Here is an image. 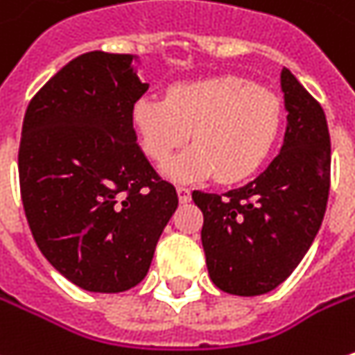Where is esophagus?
<instances>
[{
	"mask_svg": "<svg viewBox=\"0 0 355 355\" xmlns=\"http://www.w3.org/2000/svg\"><path fill=\"white\" fill-rule=\"evenodd\" d=\"M177 194H178V200H180L182 205L191 200V191H189L187 187H177Z\"/></svg>",
	"mask_w": 355,
	"mask_h": 355,
	"instance_id": "34e87169",
	"label": "esophagus"
}]
</instances>
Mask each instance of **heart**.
Returning a JSON list of instances; mask_svg holds the SVG:
<instances>
[{
	"label": "heart",
	"instance_id": "obj_1",
	"mask_svg": "<svg viewBox=\"0 0 355 355\" xmlns=\"http://www.w3.org/2000/svg\"><path fill=\"white\" fill-rule=\"evenodd\" d=\"M132 127L150 161L164 164L193 137L194 145L164 166L177 182L212 177L223 182L248 178L278 141L282 107L272 93L234 75L168 87L166 99L135 101Z\"/></svg>",
	"mask_w": 355,
	"mask_h": 355
}]
</instances>
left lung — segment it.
<instances>
[{
	"label": "left lung",
	"instance_id": "1",
	"mask_svg": "<svg viewBox=\"0 0 355 355\" xmlns=\"http://www.w3.org/2000/svg\"><path fill=\"white\" fill-rule=\"evenodd\" d=\"M286 132L278 157L228 193L194 191L205 214L202 248L216 288L260 296L280 286L310 250L330 193V132L324 109L282 69Z\"/></svg>",
	"mask_w": 355,
	"mask_h": 355
}]
</instances>
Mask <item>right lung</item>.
Returning <instances> with one entry per match:
<instances>
[{"label": "right lung", "instance_id": "1", "mask_svg": "<svg viewBox=\"0 0 355 355\" xmlns=\"http://www.w3.org/2000/svg\"><path fill=\"white\" fill-rule=\"evenodd\" d=\"M135 55L91 51L41 87L24 119L19 184L41 254L87 292L147 276L178 207L137 145L131 111L147 93Z\"/></svg>", "mask_w": 355, "mask_h": 355}]
</instances>
